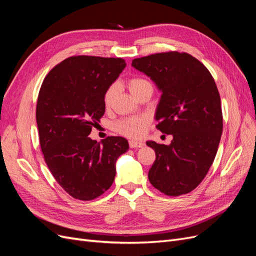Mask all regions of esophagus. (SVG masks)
Returning a JSON list of instances; mask_svg holds the SVG:
<instances>
[{
  "label": "esophagus",
  "mask_w": 256,
  "mask_h": 256,
  "mask_svg": "<svg viewBox=\"0 0 256 256\" xmlns=\"http://www.w3.org/2000/svg\"><path fill=\"white\" fill-rule=\"evenodd\" d=\"M129 146L131 147V148H140V147L144 146V143L136 142V141H130Z\"/></svg>",
  "instance_id": "obj_1"
}]
</instances>
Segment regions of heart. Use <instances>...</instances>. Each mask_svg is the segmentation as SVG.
Wrapping results in <instances>:
<instances>
[{
    "mask_svg": "<svg viewBox=\"0 0 256 256\" xmlns=\"http://www.w3.org/2000/svg\"><path fill=\"white\" fill-rule=\"evenodd\" d=\"M128 88L131 94L134 97L138 96L141 92L147 88H152V83L141 76H134L127 81ZM116 96V85L112 84L108 88L104 94V106L110 108L114 102V98ZM147 125V120L142 118H125L118 122L115 124V130L118 134L128 136V138H138L141 136L144 132V130Z\"/></svg>",
    "mask_w": 256,
    "mask_h": 256,
    "instance_id": "b5f03b06",
    "label": "heart"
}]
</instances>
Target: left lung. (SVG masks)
Returning a JSON list of instances; mask_svg holds the SVG:
<instances>
[{
    "label": "left lung",
    "instance_id": "left-lung-1",
    "mask_svg": "<svg viewBox=\"0 0 256 256\" xmlns=\"http://www.w3.org/2000/svg\"><path fill=\"white\" fill-rule=\"evenodd\" d=\"M132 66L162 92L156 126L170 145L147 141L156 152L148 180L170 196L194 190L214 160L223 129L221 99L212 76L188 53L170 51L134 58Z\"/></svg>",
    "mask_w": 256,
    "mask_h": 256
}]
</instances>
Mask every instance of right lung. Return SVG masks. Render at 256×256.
Returning <instances> with one entry per match:
<instances>
[{
    "instance_id": "right-lung-1",
    "label": "right lung",
    "mask_w": 256,
    "mask_h": 256,
    "mask_svg": "<svg viewBox=\"0 0 256 256\" xmlns=\"http://www.w3.org/2000/svg\"><path fill=\"white\" fill-rule=\"evenodd\" d=\"M125 67L120 58L70 56L42 84L36 106L42 152L53 177L74 198L90 200L109 189L116 160L129 148L122 136L88 138L104 114L106 90Z\"/></svg>"
}]
</instances>
